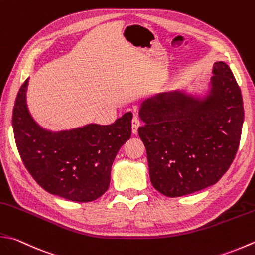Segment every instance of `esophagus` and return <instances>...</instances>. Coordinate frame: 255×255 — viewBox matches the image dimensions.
Returning <instances> with one entry per match:
<instances>
[{"label":"esophagus","instance_id":"obj_1","mask_svg":"<svg viewBox=\"0 0 255 255\" xmlns=\"http://www.w3.org/2000/svg\"><path fill=\"white\" fill-rule=\"evenodd\" d=\"M141 125V122L140 119H139V117L134 116L132 118V122H131V130H132V133H137L138 132V128L140 127Z\"/></svg>","mask_w":255,"mask_h":255}]
</instances>
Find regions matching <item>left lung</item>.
Returning a JSON list of instances; mask_svg holds the SVG:
<instances>
[{"instance_id":"1","label":"left lung","mask_w":255,"mask_h":255,"mask_svg":"<svg viewBox=\"0 0 255 255\" xmlns=\"http://www.w3.org/2000/svg\"><path fill=\"white\" fill-rule=\"evenodd\" d=\"M203 99L182 92L159 94L141 105L139 137L146 147L153 188L181 197L217 183L240 144L244 108L241 89L226 63L213 66Z\"/></svg>"}]
</instances>
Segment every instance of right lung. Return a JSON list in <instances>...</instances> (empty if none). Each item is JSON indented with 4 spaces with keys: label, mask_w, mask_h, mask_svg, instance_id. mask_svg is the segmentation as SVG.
<instances>
[{
    "label": "right lung",
    "mask_w": 255,
    "mask_h": 255,
    "mask_svg": "<svg viewBox=\"0 0 255 255\" xmlns=\"http://www.w3.org/2000/svg\"><path fill=\"white\" fill-rule=\"evenodd\" d=\"M28 79L17 93L13 130L25 168L47 192L76 202L96 200L108 190L114 159L131 134L132 114L112 125L89 124L59 132L45 130L26 106Z\"/></svg>",
    "instance_id": "1"
}]
</instances>
